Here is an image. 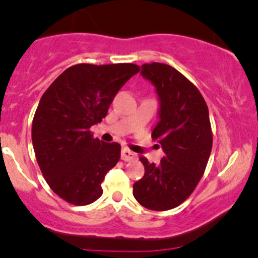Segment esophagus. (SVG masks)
I'll use <instances>...</instances> for the list:
<instances>
[{
	"label": "esophagus",
	"instance_id": "obj_1",
	"mask_svg": "<svg viewBox=\"0 0 258 258\" xmlns=\"http://www.w3.org/2000/svg\"><path fill=\"white\" fill-rule=\"evenodd\" d=\"M121 159H122L123 161H132V160L137 159V154H135L131 152V150L123 148V149L121 150Z\"/></svg>",
	"mask_w": 258,
	"mask_h": 258
}]
</instances>
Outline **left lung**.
<instances>
[{"label": "left lung", "mask_w": 258, "mask_h": 258, "mask_svg": "<svg viewBox=\"0 0 258 258\" xmlns=\"http://www.w3.org/2000/svg\"><path fill=\"white\" fill-rule=\"evenodd\" d=\"M156 87L160 121L152 137L165 155L159 166L141 156L146 173L133 184V197L146 209L167 211L188 199L200 182L212 149L209 108L193 82L171 65H142Z\"/></svg>", "instance_id": "8db88e82"}]
</instances>
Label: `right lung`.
<instances>
[{
	"label": "right lung",
	"instance_id": "right-lung-1",
	"mask_svg": "<svg viewBox=\"0 0 258 258\" xmlns=\"http://www.w3.org/2000/svg\"><path fill=\"white\" fill-rule=\"evenodd\" d=\"M139 65L76 64L47 88L35 111L31 137L44 179L59 198L76 206L99 199L106 172L119 162L121 146L93 137L112 99Z\"/></svg>",
	"mask_w": 258,
	"mask_h": 258
}]
</instances>
